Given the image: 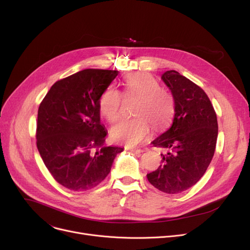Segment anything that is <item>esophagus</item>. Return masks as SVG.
I'll return each mask as SVG.
<instances>
[{
	"instance_id": "esophagus-1",
	"label": "esophagus",
	"mask_w": 250,
	"mask_h": 250,
	"mask_svg": "<svg viewBox=\"0 0 250 250\" xmlns=\"http://www.w3.org/2000/svg\"><path fill=\"white\" fill-rule=\"evenodd\" d=\"M128 150H129L130 152H134V153H136V154H139V153L143 152V150H141V149H138V148H129Z\"/></svg>"
}]
</instances>
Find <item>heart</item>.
<instances>
[{"label": "heart", "mask_w": 250, "mask_h": 250, "mask_svg": "<svg viewBox=\"0 0 250 250\" xmlns=\"http://www.w3.org/2000/svg\"><path fill=\"white\" fill-rule=\"evenodd\" d=\"M126 97H136L132 118L123 120L110 130L111 138L128 146H135L146 140L151 133V125L156 129H163L171 123L175 102L172 94L162 87L149 73L140 72L126 76L124 80ZM122 94L109 86L99 98V110L109 123L121 116Z\"/></svg>", "instance_id": "heart-1"}]
</instances>
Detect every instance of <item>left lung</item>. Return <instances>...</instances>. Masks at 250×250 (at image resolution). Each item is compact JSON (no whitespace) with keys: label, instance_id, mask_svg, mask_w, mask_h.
<instances>
[{"label":"left lung","instance_id":"1","mask_svg":"<svg viewBox=\"0 0 250 250\" xmlns=\"http://www.w3.org/2000/svg\"><path fill=\"white\" fill-rule=\"evenodd\" d=\"M161 78L174 98L175 113L170 128L152 142L166 152L161 154L162 164L147 178L157 189L174 194L188 189L205 174L215 153L218 122L200 86L174 70Z\"/></svg>","mask_w":250,"mask_h":250}]
</instances>
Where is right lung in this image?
<instances>
[{"instance_id": "right-lung-1", "label": "right lung", "mask_w": 250, "mask_h": 250, "mask_svg": "<svg viewBox=\"0 0 250 250\" xmlns=\"http://www.w3.org/2000/svg\"><path fill=\"white\" fill-rule=\"evenodd\" d=\"M117 75L111 70L80 71L56 82L39 105L37 149L52 177L65 188H95L123 151L104 146L107 132L100 124L98 105Z\"/></svg>"}]
</instances>
